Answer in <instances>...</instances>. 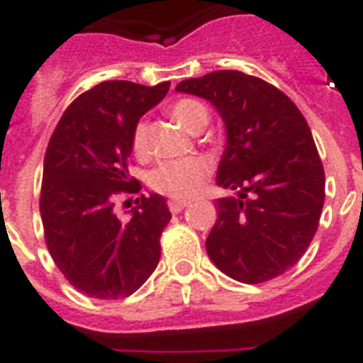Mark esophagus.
I'll use <instances>...</instances> for the list:
<instances>
[{
  "mask_svg": "<svg viewBox=\"0 0 363 363\" xmlns=\"http://www.w3.org/2000/svg\"><path fill=\"white\" fill-rule=\"evenodd\" d=\"M167 205H169L171 213H181V211L188 205V201H184V199H171Z\"/></svg>",
  "mask_w": 363,
  "mask_h": 363,
  "instance_id": "1",
  "label": "esophagus"
}]
</instances>
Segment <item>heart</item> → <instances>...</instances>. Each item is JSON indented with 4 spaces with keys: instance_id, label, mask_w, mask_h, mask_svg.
I'll return each mask as SVG.
<instances>
[{
    "instance_id": "obj_1",
    "label": "heart",
    "mask_w": 363,
    "mask_h": 363,
    "mask_svg": "<svg viewBox=\"0 0 363 363\" xmlns=\"http://www.w3.org/2000/svg\"><path fill=\"white\" fill-rule=\"evenodd\" d=\"M171 118L188 133L203 130L209 122V113L196 99H181L169 109ZM131 147L137 154H145L148 147V124L139 121L131 133ZM209 177V164L201 158H181L160 164L150 173V186L171 198L188 199L203 188Z\"/></svg>"
}]
</instances>
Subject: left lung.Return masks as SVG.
I'll use <instances>...</instances> for the list:
<instances>
[{"mask_svg":"<svg viewBox=\"0 0 363 363\" xmlns=\"http://www.w3.org/2000/svg\"><path fill=\"white\" fill-rule=\"evenodd\" d=\"M175 90L207 99L226 128L216 184L238 196L216 199L209 258L245 284L282 275L315 238L324 205L326 177L307 121L286 94L241 71H213Z\"/></svg>","mask_w":363,"mask_h":363,"instance_id":"8db88e82","label":"left lung"}]
</instances>
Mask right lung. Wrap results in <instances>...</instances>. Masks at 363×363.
Segmentation results:
<instances>
[{
	"label": "right lung",
	"mask_w": 363,
	"mask_h": 363,
	"mask_svg": "<svg viewBox=\"0 0 363 363\" xmlns=\"http://www.w3.org/2000/svg\"><path fill=\"white\" fill-rule=\"evenodd\" d=\"M167 90L169 82H99L67 107L48 141L39 201L48 252L90 298H128L160 262L171 220L164 196H141L128 218L115 215V196L141 190L128 171L131 133Z\"/></svg>",
	"instance_id": "right-lung-1"
}]
</instances>
